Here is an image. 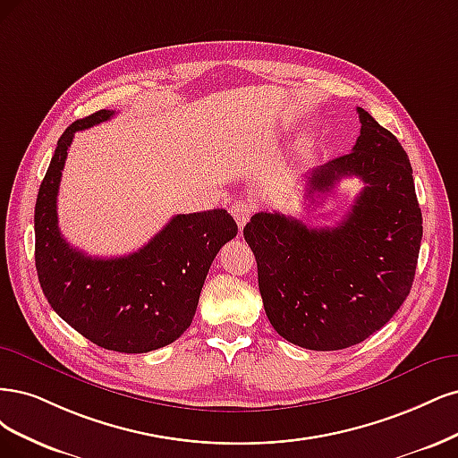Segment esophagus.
<instances>
[{
    "label": "esophagus",
    "instance_id": "obj_1",
    "mask_svg": "<svg viewBox=\"0 0 458 458\" xmlns=\"http://www.w3.org/2000/svg\"><path fill=\"white\" fill-rule=\"evenodd\" d=\"M255 209H257V203L253 199H249V198L235 201L232 205V216L235 218V223H238L240 230L249 223V218H250V215L255 213Z\"/></svg>",
    "mask_w": 458,
    "mask_h": 458
}]
</instances>
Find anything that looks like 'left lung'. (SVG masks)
I'll return each instance as SVG.
<instances>
[{"label": "left lung", "instance_id": "left-lung-1", "mask_svg": "<svg viewBox=\"0 0 458 458\" xmlns=\"http://www.w3.org/2000/svg\"><path fill=\"white\" fill-rule=\"evenodd\" d=\"M352 152L306 176V196L326 198L344 176L365 184L335 228H308L279 213H257L243 238L257 259L272 327L308 350H343L386 326L415 279L422 213L402 144L358 108Z\"/></svg>", "mask_w": 458, "mask_h": 458}]
</instances>
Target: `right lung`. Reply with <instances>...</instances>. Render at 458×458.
Wrapping results in <instances>:
<instances>
[{"label":"right lung","instance_id":"add662e5","mask_svg":"<svg viewBox=\"0 0 458 458\" xmlns=\"http://www.w3.org/2000/svg\"><path fill=\"white\" fill-rule=\"evenodd\" d=\"M100 110L73 122L56 142L36 201V270L43 294L70 327L100 348L146 353L174 343L194 319L211 262L238 225L225 209L176 215L125 257L97 259L58 230L56 196L73 132L108 122Z\"/></svg>","mask_w":458,"mask_h":458}]
</instances>
